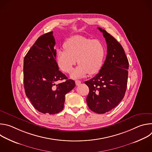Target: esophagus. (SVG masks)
Instances as JSON below:
<instances>
[{"instance_id":"esophagus-1","label":"esophagus","mask_w":152,"mask_h":152,"mask_svg":"<svg viewBox=\"0 0 152 152\" xmlns=\"http://www.w3.org/2000/svg\"><path fill=\"white\" fill-rule=\"evenodd\" d=\"M75 83H76V85L77 86H78V85H79L81 83V81L77 80L75 81Z\"/></svg>"}]
</instances>
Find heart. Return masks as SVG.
Returning a JSON list of instances; mask_svg holds the SVG:
<instances>
[{"label": "heart", "mask_w": 152, "mask_h": 152, "mask_svg": "<svg viewBox=\"0 0 152 152\" xmlns=\"http://www.w3.org/2000/svg\"><path fill=\"white\" fill-rule=\"evenodd\" d=\"M64 49L57 50L56 63L63 72L70 73L77 62L79 66L71 75L73 79L96 74L102 67L106 48L99 39L74 36L65 43Z\"/></svg>", "instance_id": "heart-1"}]
</instances>
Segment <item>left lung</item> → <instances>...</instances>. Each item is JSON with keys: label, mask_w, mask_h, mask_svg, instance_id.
Wrapping results in <instances>:
<instances>
[{"label": "left lung", "mask_w": 152, "mask_h": 152, "mask_svg": "<svg viewBox=\"0 0 152 152\" xmlns=\"http://www.w3.org/2000/svg\"><path fill=\"white\" fill-rule=\"evenodd\" d=\"M103 33L107 44V55L99 73L86 81L90 91L86 103L97 114H104L116 107L123 99L127 88L129 61L121 45L105 30Z\"/></svg>", "instance_id": "8db88e82"}]
</instances>
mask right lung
I'll return each instance as SVG.
<instances>
[{
  "label": "right lung",
  "mask_w": 152,
  "mask_h": 152,
  "mask_svg": "<svg viewBox=\"0 0 152 152\" xmlns=\"http://www.w3.org/2000/svg\"><path fill=\"white\" fill-rule=\"evenodd\" d=\"M53 32L39 37L24 58L23 82L26 96L35 109L55 114L64 108L65 96L75 86L73 80L59 70ZM65 80L62 83L59 80Z\"/></svg>",
  "instance_id": "right-lung-1"
}]
</instances>
